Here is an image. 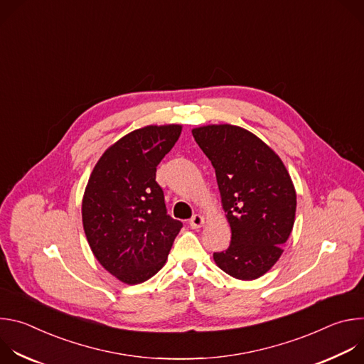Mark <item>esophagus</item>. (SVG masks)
I'll return each instance as SVG.
<instances>
[{"label":"esophagus","mask_w":364,"mask_h":364,"mask_svg":"<svg viewBox=\"0 0 364 364\" xmlns=\"http://www.w3.org/2000/svg\"><path fill=\"white\" fill-rule=\"evenodd\" d=\"M203 223H204V219H203V216H200V215H194V216L190 219V222H188V225H190L191 229H198V228H201Z\"/></svg>","instance_id":"34e87169"}]
</instances>
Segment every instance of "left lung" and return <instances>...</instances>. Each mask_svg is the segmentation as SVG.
I'll return each mask as SVG.
<instances>
[{
	"instance_id": "left-lung-1",
	"label": "left lung",
	"mask_w": 364,
	"mask_h": 364,
	"mask_svg": "<svg viewBox=\"0 0 364 364\" xmlns=\"http://www.w3.org/2000/svg\"><path fill=\"white\" fill-rule=\"evenodd\" d=\"M191 132L215 167L232 229L229 247L213 253L215 262L236 279L262 277L282 255L294 226L292 180L278 155L240 127L209 125Z\"/></svg>"
}]
</instances>
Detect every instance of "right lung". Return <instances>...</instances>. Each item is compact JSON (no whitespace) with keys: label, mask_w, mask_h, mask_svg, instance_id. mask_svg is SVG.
<instances>
[{"label":"right lung","mask_w":364,"mask_h":364,"mask_svg":"<svg viewBox=\"0 0 364 364\" xmlns=\"http://www.w3.org/2000/svg\"><path fill=\"white\" fill-rule=\"evenodd\" d=\"M181 134L180 125L145 127L111 148L87 181L82 219L89 246L100 265L134 285L157 274L183 223L167 215L157 166Z\"/></svg>","instance_id":"obj_1"}]
</instances>
